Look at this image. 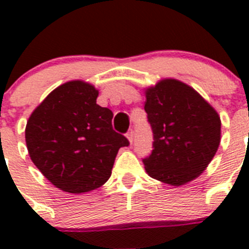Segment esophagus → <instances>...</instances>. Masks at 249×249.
<instances>
[{"mask_svg": "<svg viewBox=\"0 0 249 249\" xmlns=\"http://www.w3.org/2000/svg\"><path fill=\"white\" fill-rule=\"evenodd\" d=\"M127 140L129 141V143H132V141H133V129L129 128V131L127 132Z\"/></svg>", "mask_w": 249, "mask_h": 249, "instance_id": "34e87169", "label": "esophagus"}]
</instances>
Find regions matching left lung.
<instances>
[{
	"label": "left lung",
	"instance_id": "obj_1",
	"mask_svg": "<svg viewBox=\"0 0 249 249\" xmlns=\"http://www.w3.org/2000/svg\"><path fill=\"white\" fill-rule=\"evenodd\" d=\"M153 151L144 158L149 177L179 187L204 172L221 143V117L198 92L176 78L144 89Z\"/></svg>",
	"mask_w": 249,
	"mask_h": 249
}]
</instances>
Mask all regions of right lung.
Masks as SVG:
<instances>
[{
  "instance_id": "right-lung-1",
  "label": "right lung",
  "mask_w": 249,
  "mask_h": 249,
  "mask_svg": "<svg viewBox=\"0 0 249 249\" xmlns=\"http://www.w3.org/2000/svg\"><path fill=\"white\" fill-rule=\"evenodd\" d=\"M98 89L82 80L68 81L31 113L25 129L31 160L54 187L80 195L111 177L124 136L112 128L113 113L97 105Z\"/></svg>"
}]
</instances>
